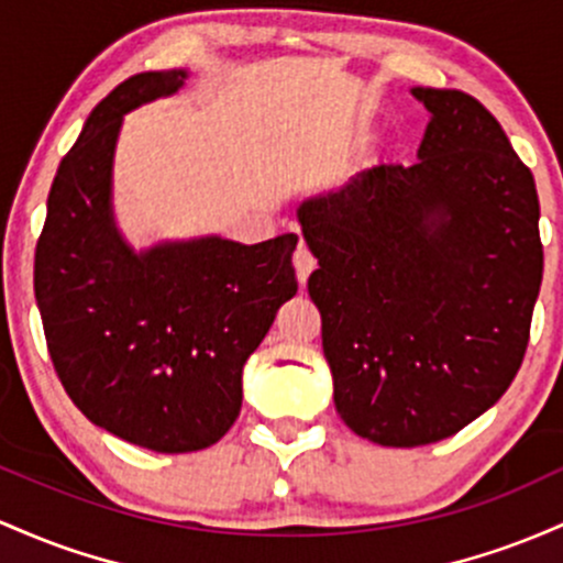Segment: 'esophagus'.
<instances>
[{
    "instance_id": "34e87169",
    "label": "esophagus",
    "mask_w": 563,
    "mask_h": 563,
    "mask_svg": "<svg viewBox=\"0 0 563 563\" xmlns=\"http://www.w3.org/2000/svg\"><path fill=\"white\" fill-rule=\"evenodd\" d=\"M292 263H295V271H298V282L306 284L308 276H311L316 268V257H313V252L308 250L306 242L298 244V250H295V255H292Z\"/></svg>"
}]
</instances>
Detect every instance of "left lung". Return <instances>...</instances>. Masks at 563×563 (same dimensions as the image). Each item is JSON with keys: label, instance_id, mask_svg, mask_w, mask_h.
I'll return each instance as SVG.
<instances>
[{"label": "left lung", "instance_id": "8db88e82", "mask_svg": "<svg viewBox=\"0 0 563 563\" xmlns=\"http://www.w3.org/2000/svg\"><path fill=\"white\" fill-rule=\"evenodd\" d=\"M412 95L431 111L420 159L298 210L334 407L383 446L450 439L500 399L542 284L534 175L500 122L468 92Z\"/></svg>", "mask_w": 563, "mask_h": 563}]
</instances>
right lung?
I'll use <instances>...</instances> for the list:
<instances>
[{
  "label": "right lung",
  "mask_w": 563,
  "mask_h": 563,
  "mask_svg": "<svg viewBox=\"0 0 563 563\" xmlns=\"http://www.w3.org/2000/svg\"><path fill=\"white\" fill-rule=\"evenodd\" d=\"M183 79L135 74L95 106L49 188L34 257L44 338L66 394L95 426L167 454L207 450L229 433L242 366L298 292L295 233L135 255L113 229L111 162L124 111Z\"/></svg>",
  "instance_id": "1"
}]
</instances>
